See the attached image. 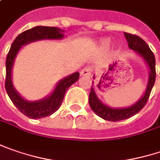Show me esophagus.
Instances as JSON below:
<instances>
[{
	"label": "esophagus",
	"instance_id": "34e87169",
	"mask_svg": "<svg viewBox=\"0 0 160 160\" xmlns=\"http://www.w3.org/2000/svg\"><path fill=\"white\" fill-rule=\"evenodd\" d=\"M91 72H92L91 67H84V68L81 70V72H80V75H81V76H90V75H91Z\"/></svg>",
	"mask_w": 160,
	"mask_h": 160
}]
</instances>
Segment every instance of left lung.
<instances>
[{"instance_id":"left-lung-1","label":"left lung","mask_w":160,"mask_h":160,"mask_svg":"<svg viewBox=\"0 0 160 160\" xmlns=\"http://www.w3.org/2000/svg\"><path fill=\"white\" fill-rule=\"evenodd\" d=\"M124 36L128 42L129 47L132 50L136 51L139 54H141L149 66L150 72H149V82H148L146 92L140 100L130 108H121V109L109 108L108 106L102 104L98 98V97L96 96L93 87H91L89 98H88L89 106L97 115L107 121H121L124 119H128L130 117L135 115L137 113H139L144 108V106L146 105L147 101L149 99V95L156 80V60H155V55L153 52L150 50L149 45H147V43L142 38H141L140 37L136 35L129 34L125 32Z\"/></svg>"}]
</instances>
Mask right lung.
Returning a JSON list of instances; mask_svg holds the SVG:
<instances>
[{"label": "right lung", "mask_w": 160, "mask_h": 160, "mask_svg": "<svg viewBox=\"0 0 160 160\" xmlns=\"http://www.w3.org/2000/svg\"><path fill=\"white\" fill-rule=\"evenodd\" d=\"M63 35L61 29L54 27H35L31 29L20 33L13 41L11 49L6 58V78H5V88L12 103L15 107L26 116L38 119L49 116L56 112L61 107L66 90L74 82L79 80L80 73L75 72L65 79L62 80L57 84L52 95L43 100L38 102H28L23 99L14 89L11 82V69L13 65L14 58L23 45L28 44L33 41L40 39H60L62 38Z\"/></svg>", "instance_id": "1"}]
</instances>
